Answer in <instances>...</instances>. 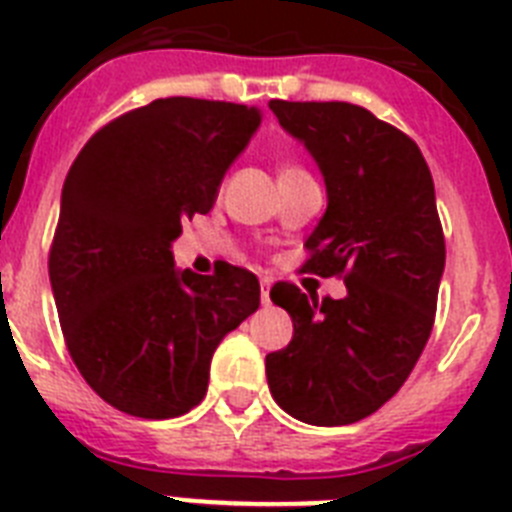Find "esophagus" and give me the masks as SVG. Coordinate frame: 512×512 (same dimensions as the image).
Instances as JSON below:
<instances>
[{
    "mask_svg": "<svg viewBox=\"0 0 512 512\" xmlns=\"http://www.w3.org/2000/svg\"><path fill=\"white\" fill-rule=\"evenodd\" d=\"M260 302H263L265 307L270 304V278H263V281H260Z\"/></svg>",
    "mask_w": 512,
    "mask_h": 512,
    "instance_id": "34e87169",
    "label": "esophagus"
}]
</instances>
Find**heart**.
I'll return each mask as SVG.
<instances>
[{"mask_svg": "<svg viewBox=\"0 0 512 512\" xmlns=\"http://www.w3.org/2000/svg\"><path fill=\"white\" fill-rule=\"evenodd\" d=\"M296 169V166H283V169H281V174H283V171H294Z\"/></svg>", "mask_w": 512, "mask_h": 512, "instance_id": "heart-1", "label": "heart"}]
</instances>
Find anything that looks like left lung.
<instances>
[{
	"mask_svg": "<svg viewBox=\"0 0 512 512\" xmlns=\"http://www.w3.org/2000/svg\"><path fill=\"white\" fill-rule=\"evenodd\" d=\"M281 127L320 166L328 208L304 247L307 273L343 276L346 296L317 302L294 283L270 289L294 338L265 356L286 414L341 427L375 414L419 362L435 325L445 236L419 145L343 101H270Z\"/></svg>",
	"mask_w": 512,
	"mask_h": 512,
	"instance_id": "left-lung-1",
	"label": "left lung"
}]
</instances>
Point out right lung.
<instances>
[{"mask_svg":"<svg viewBox=\"0 0 512 512\" xmlns=\"http://www.w3.org/2000/svg\"><path fill=\"white\" fill-rule=\"evenodd\" d=\"M260 119L242 103L158 98L101 127L64 179L51 291L72 362L124 414L195 409L218 343L260 307L255 273L221 263L197 276L171 255Z\"/></svg>","mask_w":512,"mask_h":512,"instance_id":"right-lung-1","label":"right lung"}]
</instances>
